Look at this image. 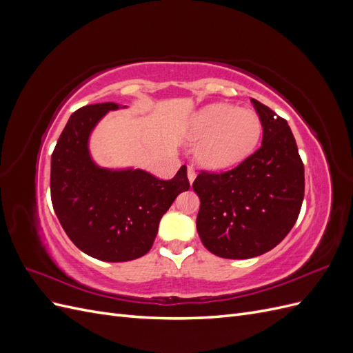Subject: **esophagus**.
<instances>
[{"mask_svg": "<svg viewBox=\"0 0 353 353\" xmlns=\"http://www.w3.org/2000/svg\"><path fill=\"white\" fill-rule=\"evenodd\" d=\"M187 178H188V181H190V184L194 183V179H196V170H194L193 168H191V166L187 168Z\"/></svg>", "mask_w": 353, "mask_h": 353, "instance_id": "obj_1", "label": "esophagus"}]
</instances>
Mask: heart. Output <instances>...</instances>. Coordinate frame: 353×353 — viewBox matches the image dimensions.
Here are the masks:
<instances>
[{
    "label": "heart",
    "instance_id": "obj_1",
    "mask_svg": "<svg viewBox=\"0 0 353 353\" xmlns=\"http://www.w3.org/2000/svg\"><path fill=\"white\" fill-rule=\"evenodd\" d=\"M262 131L258 113L225 103L206 105L188 122V138L197 141L194 160L209 170L243 163L258 148Z\"/></svg>",
    "mask_w": 353,
    "mask_h": 353
}]
</instances>
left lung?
<instances>
[{
  "mask_svg": "<svg viewBox=\"0 0 353 353\" xmlns=\"http://www.w3.org/2000/svg\"><path fill=\"white\" fill-rule=\"evenodd\" d=\"M263 138L259 150L222 174L201 172L193 183L200 199L197 232L223 259H249L274 249L299 216L305 169L287 121L252 99Z\"/></svg>",
  "mask_w": 353,
  "mask_h": 353,
  "instance_id": "8db88e82",
  "label": "left lung"
}]
</instances>
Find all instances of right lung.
Returning <instances> with one entry per match:
<instances>
[{"label":"right lung","mask_w":353,"mask_h":353,"mask_svg":"<svg viewBox=\"0 0 353 353\" xmlns=\"http://www.w3.org/2000/svg\"><path fill=\"white\" fill-rule=\"evenodd\" d=\"M117 103L83 105L63 130L51 156V200L69 239L91 258L126 262L152 249L159 222L190 188L187 168L163 181L135 168H103L91 156L95 126Z\"/></svg>","instance_id":"obj_1"}]
</instances>
